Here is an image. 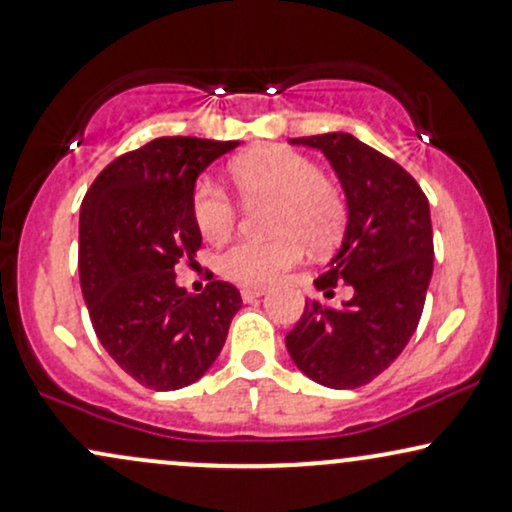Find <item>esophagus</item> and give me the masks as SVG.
<instances>
[{"label":"esophagus","instance_id":"34e87169","mask_svg":"<svg viewBox=\"0 0 512 512\" xmlns=\"http://www.w3.org/2000/svg\"><path fill=\"white\" fill-rule=\"evenodd\" d=\"M264 289H260V286H250V289H243L240 291V296H243V301H255V298H260V296H264Z\"/></svg>","mask_w":512,"mask_h":512}]
</instances>
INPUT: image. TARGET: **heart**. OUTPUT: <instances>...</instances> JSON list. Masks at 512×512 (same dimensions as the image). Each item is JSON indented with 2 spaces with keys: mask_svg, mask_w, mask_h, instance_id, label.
Wrapping results in <instances>:
<instances>
[{
  "mask_svg": "<svg viewBox=\"0 0 512 512\" xmlns=\"http://www.w3.org/2000/svg\"><path fill=\"white\" fill-rule=\"evenodd\" d=\"M231 180L245 202H276L269 243H238L221 255L228 279L245 286H267L303 257L305 245L332 248L344 226V199L310 158L284 146H260L231 163ZM195 223L209 243H221L236 226V207L211 180H202L192 197Z\"/></svg>",
  "mask_w": 512,
  "mask_h": 512,
  "instance_id": "b5f03b06",
  "label": "heart"
}]
</instances>
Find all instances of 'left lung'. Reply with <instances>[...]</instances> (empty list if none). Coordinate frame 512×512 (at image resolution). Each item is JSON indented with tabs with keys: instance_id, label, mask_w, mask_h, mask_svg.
Listing matches in <instances>:
<instances>
[{
	"instance_id": "left-lung-1",
	"label": "left lung",
	"mask_w": 512,
	"mask_h": 512,
	"mask_svg": "<svg viewBox=\"0 0 512 512\" xmlns=\"http://www.w3.org/2000/svg\"><path fill=\"white\" fill-rule=\"evenodd\" d=\"M291 144L320 151L346 199L342 245L315 286L332 298L344 281L354 296L342 305L305 301L286 349L310 380L354 390L378 378L419 325L433 274L431 209L407 170L354 134H317Z\"/></svg>"
}]
</instances>
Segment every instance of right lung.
I'll return each mask as SVG.
<instances>
[{
	"label": "right lung",
	"mask_w": 512,
	"mask_h": 512,
	"mask_svg": "<svg viewBox=\"0 0 512 512\" xmlns=\"http://www.w3.org/2000/svg\"><path fill=\"white\" fill-rule=\"evenodd\" d=\"M240 142L161 137L115 158L79 214V279L93 330L113 361L151 390L202 378L221 354L240 291L211 281L192 296L175 264L202 245L197 178Z\"/></svg>",
	"instance_id": "1"
}]
</instances>
